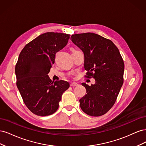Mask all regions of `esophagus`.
<instances>
[{"mask_svg": "<svg viewBox=\"0 0 146 146\" xmlns=\"http://www.w3.org/2000/svg\"><path fill=\"white\" fill-rule=\"evenodd\" d=\"M78 84L77 83H70V86H78Z\"/></svg>", "mask_w": 146, "mask_h": 146, "instance_id": "1", "label": "esophagus"}]
</instances>
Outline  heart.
Here are the masks:
<instances>
[{
    "mask_svg": "<svg viewBox=\"0 0 146 146\" xmlns=\"http://www.w3.org/2000/svg\"><path fill=\"white\" fill-rule=\"evenodd\" d=\"M74 51H76V50H73V52H74Z\"/></svg>",
    "mask_w": 146,
    "mask_h": 146,
    "instance_id": "heart-1",
    "label": "heart"
}]
</instances>
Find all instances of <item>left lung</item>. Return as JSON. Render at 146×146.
I'll use <instances>...</instances> for the list:
<instances>
[{
    "instance_id": "left-lung-1",
    "label": "left lung",
    "mask_w": 146,
    "mask_h": 146,
    "mask_svg": "<svg viewBox=\"0 0 146 146\" xmlns=\"http://www.w3.org/2000/svg\"><path fill=\"white\" fill-rule=\"evenodd\" d=\"M70 39L83 51L88 78L96 83L82 85L86 94L80 99V108L91 116L104 115L111 108L123 82L124 63L120 52L110 39L93 33L72 35Z\"/></svg>"
}]
</instances>
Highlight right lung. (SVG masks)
<instances>
[{
  "mask_svg": "<svg viewBox=\"0 0 146 146\" xmlns=\"http://www.w3.org/2000/svg\"><path fill=\"white\" fill-rule=\"evenodd\" d=\"M70 35L47 32L30 41L21 52L15 67L16 85L30 111L46 116L58 108L68 82H52L48 76L55 54L65 47Z\"/></svg>",
  "mask_w": 146,
  "mask_h": 146,
  "instance_id": "right-lung-1",
  "label": "right lung"
}]
</instances>
